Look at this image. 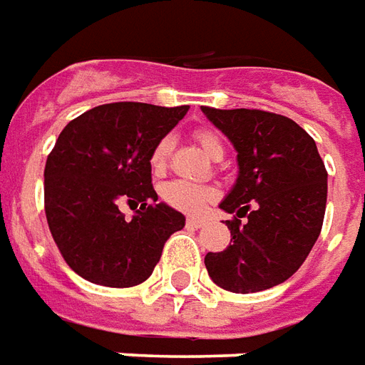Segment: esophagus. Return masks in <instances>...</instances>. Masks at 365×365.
I'll return each mask as SVG.
<instances>
[{
	"instance_id": "1",
	"label": "esophagus",
	"mask_w": 365,
	"mask_h": 365,
	"mask_svg": "<svg viewBox=\"0 0 365 365\" xmlns=\"http://www.w3.org/2000/svg\"><path fill=\"white\" fill-rule=\"evenodd\" d=\"M204 225H206V222L200 220V217H188L186 220V227H190V230H200Z\"/></svg>"
}]
</instances>
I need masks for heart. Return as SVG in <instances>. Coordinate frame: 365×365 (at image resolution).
I'll return each mask as SVG.
<instances>
[{"instance_id": "1", "label": "heart", "mask_w": 365, "mask_h": 365, "mask_svg": "<svg viewBox=\"0 0 365 365\" xmlns=\"http://www.w3.org/2000/svg\"><path fill=\"white\" fill-rule=\"evenodd\" d=\"M194 140L198 142V145L212 159L223 153L222 142H220V138L212 130H196L194 132ZM171 135H163L161 140H157V143L153 145V150L150 153V167L155 175L165 171L169 155H171ZM161 198L175 210H180V212H186V214H198V212H202L208 206L210 202L214 200L215 192L208 186L194 185V182H188V180H169V182H165L161 186Z\"/></svg>"}]
</instances>
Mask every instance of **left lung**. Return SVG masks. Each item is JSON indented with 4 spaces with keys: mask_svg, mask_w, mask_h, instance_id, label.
Wrapping results in <instances>:
<instances>
[{
    "mask_svg": "<svg viewBox=\"0 0 365 365\" xmlns=\"http://www.w3.org/2000/svg\"><path fill=\"white\" fill-rule=\"evenodd\" d=\"M202 113L237 151V180L220 208L247 215V223L225 222L233 243L206 255L210 278L233 294L278 286L297 272L323 227L327 169L315 140L282 114L210 106Z\"/></svg>",
    "mask_w": 365,
    "mask_h": 365,
    "instance_id": "8db88e82",
    "label": "left lung"
}]
</instances>
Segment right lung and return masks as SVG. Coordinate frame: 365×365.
I'll return each instance as SVG.
<instances>
[{
	"mask_svg": "<svg viewBox=\"0 0 365 365\" xmlns=\"http://www.w3.org/2000/svg\"><path fill=\"white\" fill-rule=\"evenodd\" d=\"M188 106L110 103L63 128L44 167V210L63 260L85 280L130 288L151 276L185 215L157 204L150 153ZM124 203L136 210L126 220Z\"/></svg>",
	"mask_w": 365,
	"mask_h": 365,
	"instance_id": "add662e5",
	"label": "right lung"
}]
</instances>
